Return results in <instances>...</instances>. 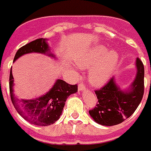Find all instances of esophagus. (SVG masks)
<instances>
[{
  "instance_id": "34e87169",
  "label": "esophagus",
  "mask_w": 151,
  "mask_h": 151,
  "mask_svg": "<svg viewBox=\"0 0 151 151\" xmlns=\"http://www.w3.org/2000/svg\"><path fill=\"white\" fill-rule=\"evenodd\" d=\"M84 88H85V85H84V84L81 83V84H79V86H78V90L82 91V90H84Z\"/></svg>"
}]
</instances>
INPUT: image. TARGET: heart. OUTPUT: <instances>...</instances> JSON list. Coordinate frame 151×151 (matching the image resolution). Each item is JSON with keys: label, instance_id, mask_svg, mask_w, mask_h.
<instances>
[{"label": "heart", "instance_id": "heart-1", "mask_svg": "<svg viewBox=\"0 0 151 151\" xmlns=\"http://www.w3.org/2000/svg\"><path fill=\"white\" fill-rule=\"evenodd\" d=\"M119 61V54L115 50L108 52L107 48L101 45L95 46L80 54L76 63L83 69L88 70V81L94 87H101L111 76Z\"/></svg>", "mask_w": 151, "mask_h": 151}]
</instances>
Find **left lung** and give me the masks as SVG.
<instances>
[{"mask_svg":"<svg viewBox=\"0 0 151 151\" xmlns=\"http://www.w3.org/2000/svg\"><path fill=\"white\" fill-rule=\"evenodd\" d=\"M136 67V77L128 89H121L113 76L101 89L95 91L98 102L88 112L96 123L104 126L119 124L137 110L144 94L145 74L143 63L138 58Z\"/></svg>","mask_w":151,"mask_h":151,"instance_id":"obj_1","label":"left lung"}]
</instances>
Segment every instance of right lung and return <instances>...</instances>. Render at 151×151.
I'll return each instance as SVG.
<instances>
[{"label":"right lung","instance_id":"right-lung-1","mask_svg":"<svg viewBox=\"0 0 151 151\" xmlns=\"http://www.w3.org/2000/svg\"><path fill=\"white\" fill-rule=\"evenodd\" d=\"M40 53L55 58L50 52L46 40L40 38L21 47L16 53L14 62L24 54ZM12 68L9 73V93L14 106L19 115L33 124L48 126L60 118L67 98L77 92V85L68 84L63 80H57L50 90L41 97L32 99H19L14 94Z\"/></svg>","mask_w":151,"mask_h":151}]
</instances>
